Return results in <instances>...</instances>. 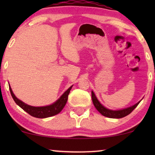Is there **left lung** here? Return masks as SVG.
Masks as SVG:
<instances>
[{"label":"left lung","mask_w":155,"mask_h":155,"mask_svg":"<svg viewBox=\"0 0 155 155\" xmlns=\"http://www.w3.org/2000/svg\"><path fill=\"white\" fill-rule=\"evenodd\" d=\"M92 99L93 104H94L97 111L104 116L111 118H121L125 117V116H128V114H130L131 112L136 108L137 106L139 104V103L142 100L141 99V100L139 101L138 102L136 103L134 105L131 106L130 107L125 108V109L120 110H111L107 109V107H105L104 106H103L100 102H99V101L98 100V99L97 98L96 95L94 94L93 91H92Z\"/></svg>","instance_id":"1"}]
</instances>
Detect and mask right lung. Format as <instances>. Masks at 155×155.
Instances as JSON below:
<instances>
[{
    "mask_svg": "<svg viewBox=\"0 0 155 155\" xmlns=\"http://www.w3.org/2000/svg\"><path fill=\"white\" fill-rule=\"evenodd\" d=\"M73 87V85L70 87L60 97V98L57 99L54 103L51 104L48 106H44V107H33V106H30L27 104L22 101H21L18 98H17L15 95L14 94L13 92H12L11 87L9 85L10 94L12 95V97L13 98L15 102L18 104L19 107L22 108L25 111L28 113L29 115L31 116H34L35 118H45L48 117H51V116H55L56 114L60 113L62 111V109L64 108V107L66 104V102L68 101V97L71 90Z\"/></svg>",
    "mask_w": 155,
    "mask_h": 155,
    "instance_id": "1",
    "label": "right lung"
}]
</instances>
